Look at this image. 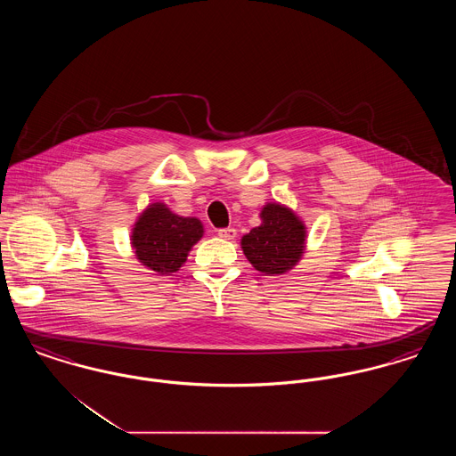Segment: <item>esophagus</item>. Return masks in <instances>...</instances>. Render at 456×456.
I'll use <instances>...</instances> for the list:
<instances>
[{
	"mask_svg": "<svg viewBox=\"0 0 456 456\" xmlns=\"http://www.w3.org/2000/svg\"><path fill=\"white\" fill-rule=\"evenodd\" d=\"M217 234L222 239H234L236 238V229L234 227H224V229H218Z\"/></svg>",
	"mask_w": 456,
	"mask_h": 456,
	"instance_id": "1",
	"label": "esophagus"
}]
</instances>
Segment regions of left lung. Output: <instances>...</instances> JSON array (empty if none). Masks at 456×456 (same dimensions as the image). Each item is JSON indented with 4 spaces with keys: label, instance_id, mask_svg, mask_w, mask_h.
I'll use <instances>...</instances> for the list:
<instances>
[{
    "label": "left lung",
    "instance_id": "left-lung-1",
    "mask_svg": "<svg viewBox=\"0 0 456 456\" xmlns=\"http://www.w3.org/2000/svg\"><path fill=\"white\" fill-rule=\"evenodd\" d=\"M261 225L242 238V251L249 263L266 275L290 270L303 255V222L289 208L270 203L261 210Z\"/></svg>",
    "mask_w": 456,
    "mask_h": 456
}]
</instances>
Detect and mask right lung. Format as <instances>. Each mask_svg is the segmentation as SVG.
Returning a JSON list of instances; mask_svg holds the SVG:
<instances>
[{
	"instance_id": "add662e5",
	"label": "right lung",
	"mask_w": 456,
	"mask_h": 456,
	"mask_svg": "<svg viewBox=\"0 0 456 456\" xmlns=\"http://www.w3.org/2000/svg\"><path fill=\"white\" fill-rule=\"evenodd\" d=\"M201 236L203 225L198 218L174 216L169 208L157 203L134 224L131 244L138 260L164 275L179 270Z\"/></svg>"
}]
</instances>
